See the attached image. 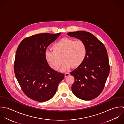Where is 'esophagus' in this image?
Returning <instances> with one entry per match:
<instances>
[{"label": "esophagus", "instance_id": "esophagus-1", "mask_svg": "<svg viewBox=\"0 0 124 124\" xmlns=\"http://www.w3.org/2000/svg\"><path fill=\"white\" fill-rule=\"evenodd\" d=\"M70 75V73H69V72L66 73H65V77H68V76H69Z\"/></svg>", "mask_w": 124, "mask_h": 124}]
</instances>
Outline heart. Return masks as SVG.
<instances>
[{"label": "heart", "instance_id": "obj_1", "mask_svg": "<svg viewBox=\"0 0 124 124\" xmlns=\"http://www.w3.org/2000/svg\"><path fill=\"white\" fill-rule=\"evenodd\" d=\"M53 51L46 50L45 58L50 67L57 70L64 63L61 71L68 70L72 66L78 67L84 61L86 55V47L81 40L64 38L53 46Z\"/></svg>", "mask_w": 124, "mask_h": 124}]
</instances>
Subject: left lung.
Segmentation results:
<instances>
[{
    "label": "left lung",
    "mask_w": 124,
    "mask_h": 124,
    "mask_svg": "<svg viewBox=\"0 0 124 124\" xmlns=\"http://www.w3.org/2000/svg\"><path fill=\"white\" fill-rule=\"evenodd\" d=\"M68 35L83 41L87 52L83 62L70 72L75 78L72 92L81 100L94 99L102 91L109 74L107 50L104 45L90 32L77 31L70 32Z\"/></svg>",
    "instance_id": "8db88e82"
}]
</instances>
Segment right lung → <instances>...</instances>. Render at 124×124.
I'll return each mask as SVG.
<instances>
[{"instance_id": "1", "label": "right lung", "mask_w": 124, "mask_h": 124, "mask_svg": "<svg viewBox=\"0 0 124 124\" xmlns=\"http://www.w3.org/2000/svg\"><path fill=\"white\" fill-rule=\"evenodd\" d=\"M61 34L44 33L24 39L16 51L14 70L23 93L39 102L49 100L55 94L65 75L53 70L45 58L50 44Z\"/></svg>"}]
</instances>
